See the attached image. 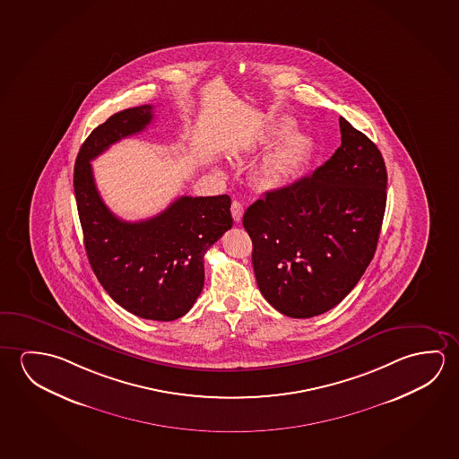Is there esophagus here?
I'll list each match as a JSON object with an SVG mask.
<instances>
[{
  "instance_id": "obj_1",
  "label": "esophagus",
  "mask_w": 459,
  "mask_h": 459,
  "mask_svg": "<svg viewBox=\"0 0 459 459\" xmlns=\"http://www.w3.org/2000/svg\"><path fill=\"white\" fill-rule=\"evenodd\" d=\"M231 213H233L234 221L239 223L240 220H242V215H244V205L240 204L239 201H233Z\"/></svg>"
}]
</instances>
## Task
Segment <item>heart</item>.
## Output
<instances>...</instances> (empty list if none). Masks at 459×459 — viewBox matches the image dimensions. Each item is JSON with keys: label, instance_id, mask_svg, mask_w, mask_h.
<instances>
[{"label": "heart", "instance_id": "obj_1", "mask_svg": "<svg viewBox=\"0 0 459 459\" xmlns=\"http://www.w3.org/2000/svg\"><path fill=\"white\" fill-rule=\"evenodd\" d=\"M290 121H282L274 131V135H282L290 129ZM309 153L311 145L303 134H287L256 169V180L263 186L270 188L290 182L305 168Z\"/></svg>", "mask_w": 459, "mask_h": 459}]
</instances>
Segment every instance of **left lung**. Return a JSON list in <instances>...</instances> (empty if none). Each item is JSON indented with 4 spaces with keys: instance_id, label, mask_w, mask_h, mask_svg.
Masks as SVG:
<instances>
[{
    "instance_id": "obj_1",
    "label": "left lung",
    "mask_w": 459,
    "mask_h": 459,
    "mask_svg": "<svg viewBox=\"0 0 459 459\" xmlns=\"http://www.w3.org/2000/svg\"><path fill=\"white\" fill-rule=\"evenodd\" d=\"M342 146L311 177L268 191L242 225L256 284L279 313L307 319L350 293L378 244L387 174L365 134L340 117Z\"/></svg>"
}]
</instances>
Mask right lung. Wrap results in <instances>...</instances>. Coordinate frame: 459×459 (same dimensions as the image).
I'll use <instances>...</instances> for the list:
<instances>
[{
  "label": "right lung",
  "mask_w": 459,
  "mask_h": 459,
  "mask_svg": "<svg viewBox=\"0 0 459 459\" xmlns=\"http://www.w3.org/2000/svg\"><path fill=\"white\" fill-rule=\"evenodd\" d=\"M153 105L127 108L91 132L74 162V186L84 247L109 297L142 319H178L204 287V254L233 226L231 199H175L143 221H124L105 205L91 160L124 137L145 131Z\"/></svg>",
  "instance_id": "1"
}]
</instances>
